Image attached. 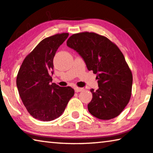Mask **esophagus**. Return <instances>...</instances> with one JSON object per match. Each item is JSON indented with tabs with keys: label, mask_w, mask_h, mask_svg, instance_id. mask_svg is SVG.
<instances>
[{
	"label": "esophagus",
	"mask_w": 153,
	"mask_h": 153,
	"mask_svg": "<svg viewBox=\"0 0 153 153\" xmlns=\"http://www.w3.org/2000/svg\"><path fill=\"white\" fill-rule=\"evenodd\" d=\"M75 91L76 92H79V91H82V90L84 89L83 88H79V87H75Z\"/></svg>",
	"instance_id": "34e87169"
}]
</instances>
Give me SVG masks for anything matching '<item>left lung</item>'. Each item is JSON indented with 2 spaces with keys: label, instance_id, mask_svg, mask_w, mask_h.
<instances>
[{
  "label": "left lung",
  "instance_id": "8db88e82",
  "mask_svg": "<svg viewBox=\"0 0 153 153\" xmlns=\"http://www.w3.org/2000/svg\"><path fill=\"white\" fill-rule=\"evenodd\" d=\"M66 45L97 74L98 89L90 90L89 113L102 120L118 117L130 101L132 87V72L120 49L105 36L89 32L73 34Z\"/></svg>",
  "mask_w": 153,
  "mask_h": 153
}]
</instances>
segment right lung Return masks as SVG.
I'll list each match as a JSON object with an SVG mask.
<instances>
[{
	"instance_id": "right-lung-1",
	"label": "right lung",
	"mask_w": 153,
	"mask_h": 153,
	"mask_svg": "<svg viewBox=\"0 0 153 153\" xmlns=\"http://www.w3.org/2000/svg\"><path fill=\"white\" fill-rule=\"evenodd\" d=\"M68 33L45 38L26 56L19 68L16 86L27 111L34 119L51 121L63 114L74 95L71 87H62L52 82L53 58Z\"/></svg>"
}]
</instances>
